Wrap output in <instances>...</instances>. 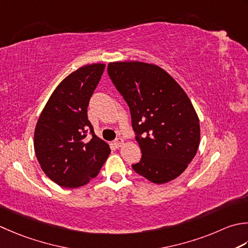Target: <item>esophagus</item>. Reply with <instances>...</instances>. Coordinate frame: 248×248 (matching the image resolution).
<instances>
[{"label":"esophagus","instance_id":"1","mask_svg":"<svg viewBox=\"0 0 248 248\" xmlns=\"http://www.w3.org/2000/svg\"><path fill=\"white\" fill-rule=\"evenodd\" d=\"M114 144L116 145V147H120L121 145L124 144V140L121 139V138H118V139H116L115 140H114Z\"/></svg>","mask_w":248,"mask_h":248}]
</instances>
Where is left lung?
Masks as SVG:
<instances>
[{
    "label": "left lung",
    "instance_id": "1",
    "mask_svg": "<svg viewBox=\"0 0 248 248\" xmlns=\"http://www.w3.org/2000/svg\"><path fill=\"white\" fill-rule=\"evenodd\" d=\"M108 72L129 105L142 150L133 170L158 185L175 179L195 158L200 144V123L186 92L156 64L110 62Z\"/></svg>",
    "mask_w": 248,
    "mask_h": 248
}]
</instances>
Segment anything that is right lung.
Instances as JSON below:
<instances>
[{"mask_svg": "<svg viewBox=\"0 0 248 248\" xmlns=\"http://www.w3.org/2000/svg\"><path fill=\"white\" fill-rule=\"evenodd\" d=\"M105 69L93 63L71 73L53 90L34 131V150L44 173L57 185L77 188L98 175L110 154L87 116L89 100ZM93 134L87 139L89 130Z\"/></svg>", "mask_w": 248, "mask_h": 248, "instance_id": "right-lung-1", "label": "right lung"}]
</instances>
